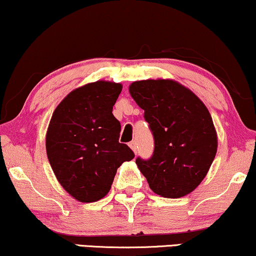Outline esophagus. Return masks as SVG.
Segmentation results:
<instances>
[{"label":"esophagus","mask_w":256,"mask_h":256,"mask_svg":"<svg viewBox=\"0 0 256 256\" xmlns=\"http://www.w3.org/2000/svg\"><path fill=\"white\" fill-rule=\"evenodd\" d=\"M129 146H130V149L134 152L135 154L138 152V144H136V141H132L130 143H129Z\"/></svg>","instance_id":"1"}]
</instances>
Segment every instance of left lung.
Segmentation results:
<instances>
[{
    "mask_svg": "<svg viewBox=\"0 0 256 256\" xmlns=\"http://www.w3.org/2000/svg\"><path fill=\"white\" fill-rule=\"evenodd\" d=\"M129 93L144 110L155 140L152 158L136 164L156 194L180 198L208 174L218 138L211 114L196 94L171 79L134 82Z\"/></svg>",
    "mask_w": 256,
    "mask_h": 256,
    "instance_id": "1",
    "label": "left lung"
}]
</instances>
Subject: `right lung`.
<instances>
[{
    "mask_svg": "<svg viewBox=\"0 0 256 256\" xmlns=\"http://www.w3.org/2000/svg\"><path fill=\"white\" fill-rule=\"evenodd\" d=\"M122 85L99 80L70 92L56 108L46 132L48 162L59 183L82 202L110 192L118 168L134 158L118 142L121 124L113 106Z\"/></svg>",
    "mask_w": 256,
    "mask_h": 256,
    "instance_id": "1",
    "label": "right lung"
}]
</instances>
